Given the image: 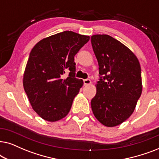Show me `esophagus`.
Instances as JSON below:
<instances>
[{
  "mask_svg": "<svg viewBox=\"0 0 159 159\" xmlns=\"http://www.w3.org/2000/svg\"><path fill=\"white\" fill-rule=\"evenodd\" d=\"M84 85H89V84H91V81L89 79H84Z\"/></svg>",
  "mask_w": 159,
  "mask_h": 159,
  "instance_id": "34e87169",
  "label": "esophagus"
}]
</instances>
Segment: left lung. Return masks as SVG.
<instances>
[{"instance_id":"8db88e82","label":"left lung","mask_w":159,"mask_h":159,"mask_svg":"<svg viewBox=\"0 0 159 159\" xmlns=\"http://www.w3.org/2000/svg\"><path fill=\"white\" fill-rule=\"evenodd\" d=\"M99 65L93 113L103 125L113 127L130 117L142 94L141 67L129 48L108 35L91 37Z\"/></svg>"}]
</instances>
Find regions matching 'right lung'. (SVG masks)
Returning a JSON list of instances; mask_svg holds the SVG:
<instances>
[{"instance_id": "add662e5", "label": "right lung", "mask_w": 159, "mask_h": 159, "mask_svg": "<svg viewBox=\"0 0 159 159\" xmlns=\"http://www.w3.org/2000/svg\"><path fill=\"white\" fill-rule=\"evenodd\" d=\"M89 36L64 31L42 39L31 50L23 75V86L34 111L54 122L68 114L84 84L75 77L74 57ZM70 72L66 79L63 75Z\"/></svg>"}]
</instances>
